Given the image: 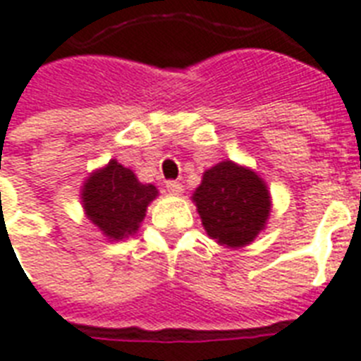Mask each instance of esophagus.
Instances as JSON below:
<instances>
[{"label":"esophagus","mask_w":361,"mask_h":361,"mask_svg":"<svg viewBox=\"0 0 361 361\" xmlns=\"http://www.w3.org/2000/svg\"><path fill=\"white\" fill-rule=\"evenodd\" d=\"M166 189H169V192H172V195H180V192L183 191V185H181L180 181L169 180L166 181Z\"/></svg>","instance_id":"34e87169"}]
</instances>
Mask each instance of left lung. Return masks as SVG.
<instances>
[{
    "mask_svg": "<svg viewBox=\"0 0 361 361\" xmlns=\"http://www.w3.org/2000/svg\"><path fill=\"white\" fill-rule=\"evenodd\" d=\"M192 200L206 232L228 247L251 243L266 225L271 208L264 181L232 161L206 170Z\"/></svg>",
    "mask_w": 361,
    "mask_h": 361,
    "instance_id": "obj_1",
    "label": "left lung"
}]
</instances>
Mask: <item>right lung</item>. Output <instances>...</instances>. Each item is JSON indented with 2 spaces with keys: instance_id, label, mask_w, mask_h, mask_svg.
<instances>
[{
  "instance_id": "add662e5",
  "label": "right lung",
  "mask_w": 361,
  "mask_h": 361,
  "mask_svg": "<svg viewBox=\"0 0 361 361\" xmlns=\"http://www.w3.org/2000/svg\"><path fill=\"white\" fill-rule=\"evenodd\" d=\"M157 197L152 183H140L133 170L110 161L86 181L82 202L87 217L112 240L135 234L147 204Z\"/></svg>"
}]
</instances>
